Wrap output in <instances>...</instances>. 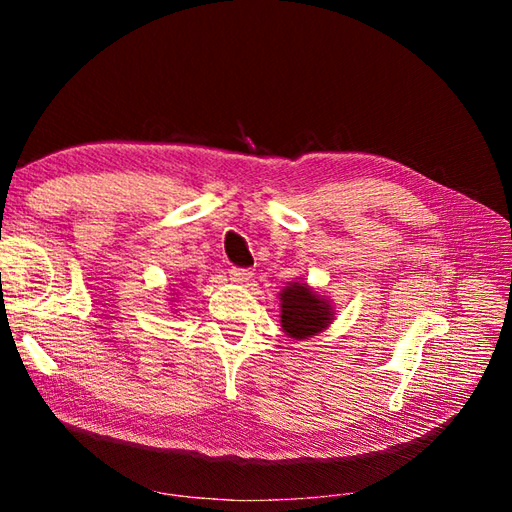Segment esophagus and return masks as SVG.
<instances>
[{"label": "esophagus", "instance_id": "obj_1", "mask_svg": "<svg viewBox=\"0 0 512 512\" xmlns=\"http://www.w3.org/2000/svg\"><path fill=\"white\" fill-rule=\"evenodd\" d=\"M228 273H230L232 280L239 282V284L250 282V280H252V275H254L250 269H245V267H230V269H228Z\"/></svg>", "mask_w": 512, "mask_h": 512}]
</instances>
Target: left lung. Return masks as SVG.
Here are the masks:
<instances>
[{
    "instance_id": "8db88e82",
    "label": "left lung",
    "mask_w": 512,
    "mask_h": 512,
    "mask_svg": "<svg viewBox=\"0 0 512 512\" xmlns=\"http://www.w3.org/2000/svg\"><path fill=\"white\" fill-rule=\"evenodd\" d=\"M329 305L305 284L286 286L282 292V327L294 339L312 337L331 322Z\"/></svg>"
}]
</instances>
